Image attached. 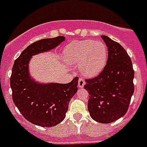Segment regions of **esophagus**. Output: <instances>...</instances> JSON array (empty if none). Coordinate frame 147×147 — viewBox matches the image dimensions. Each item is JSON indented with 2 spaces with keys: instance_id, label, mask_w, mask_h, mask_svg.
<instances>
[{
  "instance_id": "esophagus-1",
  "label": "esophagus",
  "mask_w": 147,
  "mask_h": 147,
  "mask_svg": "<svg viewBox=\"0 0 147 147\" xmlns=\"http://www.w3.org/2000/svg\"><path fill=\"white\" fill-rule=\"evenodd\" d=\"M85 84V80H83L82 78H80V79H79V82H78V86L82 88L84 87Z\"/></svg>"
}]
</instances>
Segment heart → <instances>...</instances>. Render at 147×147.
Returning <instances> with one entry per match:
<instances>
[{
    "instance_id": "heart-1",
    "label": "heart",
    "mask_w": 147,
    "mask_h": 147,
    "mask_svg": "<svg viewBox=\"0 0 147 147\" xmlns=\"http://www.w3.org/2000/svg\"><path fill=\"white\" fill-rule=\"evenodd\" d=\"M64 55L69 63L80 65L84 76L93 77L105 67L108 51L106 44L101 40H80L68 44Z\"/></svg>"
}]
</instances>
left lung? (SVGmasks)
<instances>
[{
    "mask_svg": "<svg viewBox=\"0 0 147 147\" xmlns=\"http://www.w3.org/2000/svg\"><path fill=\"white\" fill-rule=\"evenodd\" d=\"M101 37L107 46V65L99 74L85 80L88 108L94 121L108 124L124 116L134 93V70L124 49L110 37Z\"/></svg>",
    "mask_w": 147,
    "mask_h": 147,
    "instance_id": "1",
    "label": "left lung"
}]
</instances>
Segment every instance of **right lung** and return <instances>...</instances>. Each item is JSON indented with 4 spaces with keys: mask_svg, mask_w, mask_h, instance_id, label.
<instances>
[{
    "mask_svg": "<svg viewBox=\"0 0 147 147\" xmlns=\"http://www.w3.org/2000/svg\"><path fill=\"white\" fill-rule=\"evenodd\" d=\"M65 37L42 39L31 44L15 61L10 77L12 99L23 116L32 124L51 127L65 117L68 104L77 92L79 78L67 84L39 83L29 74L32 57L54 49Z\"/></svg>",
    "mask_w": 147,
    "mask_h": 147,
    "instance_id": "obj_1",
    "label": "right lung"
}]
</instances>
